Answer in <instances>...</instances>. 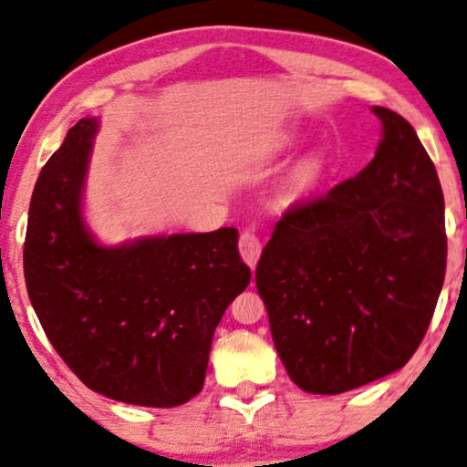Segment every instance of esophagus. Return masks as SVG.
I'll return each mask as SVG.
<instances>
[{
    "instance_id": "obj_1",
    "label": "esophagus",
    "mask_w": 467,
    "mask_h": 467,
    "mask_svg": "<svg viewBox=\"0 0 467 467\" xmlns=\"http://www.w3.org/2000/svg\"><path fill=\"white\" fill-rule=\"evenodd\" d=\"M261 239L256 237V234L252 233V230H245L244 234L239 237V252H241V258L250 265V269L256 267L258 263V256H261Z\"/></svg>"
}]
</instances>
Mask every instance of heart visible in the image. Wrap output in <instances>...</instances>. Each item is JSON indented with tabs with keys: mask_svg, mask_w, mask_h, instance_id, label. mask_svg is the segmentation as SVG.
Returning a JSON list of instances; mask_svg holds the SVG:
<instances>
[{
	"mask_svg": "<svg viewBox=\"0 0 467 467\" xmlns=\"http://www.w3.org/2000/svg\"><path fill=\"white\" fill-rule=\"evenodd\" d=\"M321 179H323V159L318 155H308L295 163L291 174H288V187H291L293 193H310L317 190Z\"/></svg>",
	"mask_w": 467,
	"mask_h": 467,
	"instance_id": "1",
	"label": "heart"
}]
</instances>
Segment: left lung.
<instances>
[{
    "mask_svg": "<svg viewBox=\"0 0 467 467\" xmlns=\"http://www.w3.org/2000/svg\"><path fill=\"white\" fill-rule=\"evenodd\" d=\"M366 168L288 209L256 267L274 345L291 379L340 394L403 368L446 274L444 193L414 127L386 108Z\"/></svg>",
    "mask_w": 467,
    "mask_h": 467,
    "instance_id": "left-lung-1",
    "label": "left lung"
}]
</instances>
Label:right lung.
Here are the masks:
<instances>
[{
    "label": "right lung",
    "mask_w": 467,
    "mask_h": 467,
    "mask_svg": "<svg viewBox=\"0 0 467 467\" xmlns=\"http://www.w3.org/2000/svg\"><path fill=\"white\" fill-rule=\"evenodd\" d=\"M97 118H81L40 172L23 269L53 349L94 392L176 407L202 390L222 315L250 285L237 228L101 245L84 220Z\"/></svg>",
    "instance_id": "right-lung-1"
}]
</instances>
